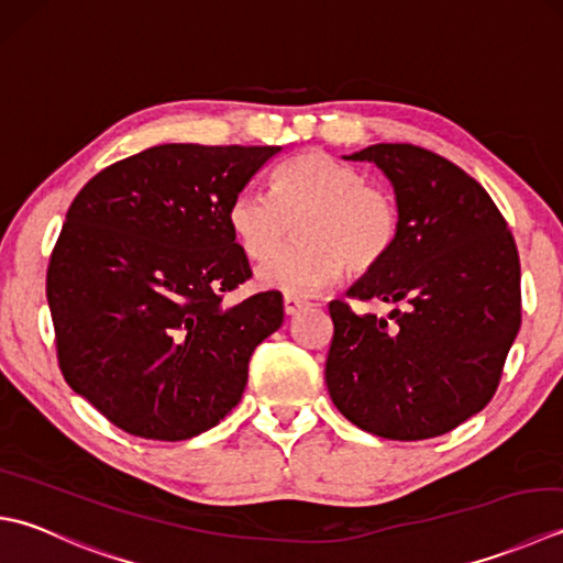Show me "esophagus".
Segmentation results:
<instances>
[{"label": "esophagus", "mask_w": 563, "mask_h": 563, "mask_svg": "<svg viewBox=\"0 0 563 563\" xmlns=\"http://www.w3.org/2000/svg\"><path fill=\"white\" fill-rule=\"evenodd\" d=\"M307 302L302 300V297H295V295H285L283 297V307H285V314H295L300 307H305Z\"/></svg>", "instance_id": "1"}]
</instances>
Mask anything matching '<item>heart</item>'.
<instances>
[{
    "label": "heart",
    "mask_w": 563,
    "mask_h": 563,
    "mask_svg": "<svg viewBox=\"0 0 563 563\" xmlns=\"http://www.w3.org/2000/svg\"><path fill=\"white\" fill-rule=\"evenodd\" d=\"M292 223L301 244L276 257ZM229 227L246 258L276 257L258 271L263 288L297 297L334 283L344 268H378L398 241L400 209L356 165L305 151L275 168L271 195L241 190L229 205Z\"/></svg>",
    "instance_id": "heart-1"
}]
</instances>
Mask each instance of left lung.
Returning a JSON list of instances; mask_svg holds the SVG:
<instances>
[{
	"label": "left lung",
	"instance_id": "1",
	"mask_svg": "<svg viewBox=\"0 0 563 563\" xmlns=\"http://www.w3.org/2000/svg\"><path fill=\"white\" fill-rule=\"evenodd\" d=\"M346 161L376 163L395 190L400 234L351 300L329 302L324 380L349 422L395 442L446 434L498 390L520 332V256L490 195L451 161L412 143H376Z\"/></svg>",
	"mask_w": 563,
	"mask_h": 563
}]
</instances>
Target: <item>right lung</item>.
Instances as JSON below:
<instances>
[{"label":"right lung","mask_w":563,"mask_h":563,"mask_svg":"<svg viewBox=\"0 0 563 563\" xmlns=\"http://www.w3.org/2000/svg\"><path fill=\"white\" fill-rule=\"evenodd\" d=\"M280 146L163 143L73 200L46 295L65 380L124 432L183 442L234 410L283 295L229 307L251 278L229 205Z\"/></svg>","instance_id":"obj_1"}]
</instances>
